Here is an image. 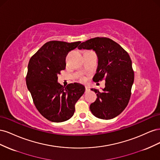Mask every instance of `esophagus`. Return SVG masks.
I'll list each match as a JSON object with an SVG mask.
<instances>
[{"mask_svg": "<svg viewBox=\"0 0 160 160\" xmlns=\"http://www.w3.org/2000/svg\"><path fill=\"white\" fill-rule=\"evenodd\" d=\"M90 91V88L88 86H85V92H88Z\"/></svg>", "mask_w": 160, "mask_h": 160, "instance_id": "obj_1", "label": "esophagus"}]
</instances>
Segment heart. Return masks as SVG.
<instances>
[{
    "label": "heart",
    "instance_id": "1",
    "mask_svg": "<svg viewBox=\"0 0 160 160\" xmlns=\"http://www.w3.org/2000/svg\"><path fill=\"white\" fill-rule=\"evenodd\" d=\"M81 80H82V81H83V79H81Z\"/></svg>",
    "mask_w": 160,
    "mask_h": 160
}]
</instances>
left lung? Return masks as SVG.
<instances>
[{
  "label": "left lung",
  "instance_id": "8db88e82",
  "mask_svg": "<svg viewBox=\"0 0 160 160\" xmlns=\"http://www.w3.org/2000/svg\"><path fill=\"white\" fill-rule=\"evenodd\" d=\"M79 49H93L98 57V66L93 80L105 79L102 91L91 89L98 98L90 105L96 118L111 119L127 107L134 81L132 62L127 51L118 43L107 37H95L83 42Z\"/></svg>",
  "mask_w": 160,
  "mask_h": 160
}]
</instances>
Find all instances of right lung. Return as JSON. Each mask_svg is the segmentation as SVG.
Masks as SVG:
<instances>
[{
  "instance_id": "1",
  "label": "right lung",
  "mask_w": 160,
  "mask_h": 160,
  "mask_svg": "<svg viewBox=\"0 0 160 160\" xmlns=\"http://www.w3.org/2000/svg\"><path fill=\"white\" fill-rule=\"evenodd\" d=\"M80 43L49 41L28 62L27 88L37 110L51 122L59 123L69 119L74 114L76 102L85 92L81 84L70 83L65 88L57 82V75L65 69L67 54Z\"/></svg>"
}]
</instances>
